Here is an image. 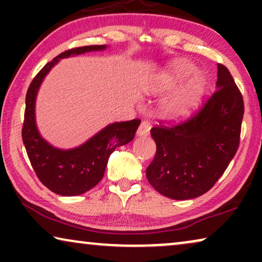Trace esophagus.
<instances>
[{
    "label": "esophagus",
    "instance_id": "34e87169",
    "mask_svg": "<svg viewBox=\"0 0 262 262\" xmlns=\"http://www.w3.org/2000/svg\"><path fill=\"white\" fill-rule=\"evenodd\" d=\"M150 123L148 120H143L141 125H139L138 130H137V136H141V137H144V136H148L149 135V131H150Z\"/></svg>",
    "mask_w": 262,
    "mask_h": 262
}]
</instances>
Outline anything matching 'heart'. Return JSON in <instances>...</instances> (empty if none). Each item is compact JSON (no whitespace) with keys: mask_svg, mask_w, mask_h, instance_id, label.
Here are the masks:
<instances>
[{"mask_svg":"<svg viewBox=\"0 0 262 262\" xmlns=\"http://www.w3.org/2000/svg\"><path fill=\"white\" fill-rule=\"evenodd\" d=\"M195 71V67L189 62L179 60L171 67L170 73L166 78V85L170 87L180 82ZM204 78L202 76H194L188 82L173 93L169 98L164 100L161 106V112L168 119H182L192 113V111L198 105L204 92Z\"/></svg>","mask_w":262,"mask_h":262,"instance_id":"heart-1","label":"heart"}]
</instances>
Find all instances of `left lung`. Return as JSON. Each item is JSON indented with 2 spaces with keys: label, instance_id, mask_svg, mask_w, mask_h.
Masks as SVG:
<instances>
[{
  "label": "left lung",
  "instance_id": "left-lung-1",
  "mask_svg": "<svg viewBox=\"0 0 262 262\" xmlns=\"http://www.w3.org/2000/svg\"><path fill=\"white\" fill-rule=\"evenodd\" d=\"M216 91L193 117L155 126L156 154L146 168L150 185L175 200L203 195L216 184L239 144L245 105L230 71L218 64Z\"/></svg>",
  "mask_w": 262,
  "mask_h": 262
}]
</instances>
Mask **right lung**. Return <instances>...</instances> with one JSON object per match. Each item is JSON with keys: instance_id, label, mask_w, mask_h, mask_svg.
<instances>
[{"instance_id": "add662e5", "label": "right lung", "mask_w": 262, "mask_h": 262, "mask_svg": "<svg viewBox=\"0 0 262 262\" xmlns=\"http://www.w3.org/2000/svg\"><path fill=\"white\" fill-rule=\"evenodd\" d=\"M106 48V45H89L62 52L39 71L28 87L23 141L38 179L56 194L80 195L98 185L105 174L111 154L117 146L131 142L141 124L139 119L110 124L82 145L69 150L55 148L39 134L35 124V98L51 68L62 58L102 51Z\"/></svg>"}]
</instances>
